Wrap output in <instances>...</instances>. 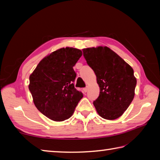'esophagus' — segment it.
Here are the masks:
<instances>
[{"label":"esophagus","mask_w":160,"mask_h":160,"mask_svg":"<svg viewBox=\"0 0 160 160\" xmlns=\"http://www.w3.org/2000/svg\"><path fill=\"white\" fill-rule=\"evenodd\" d=\"M88 88H85L83 89V91L85 92H88Z\"/></svg>","instance_id":"34e87169"}]
</instances>
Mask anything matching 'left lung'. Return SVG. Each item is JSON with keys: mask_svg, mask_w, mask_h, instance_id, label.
I'll use <instances>...</instances> for the list:
<instances>
[{"mask_svg": "<svg viewBox=\"0 0 160 160\" xmlns=\"http://www.w3.org/2000/svg\"><path fill=\"white\" fill-rule=\"evenodd\" d=\"M82 51L100 88L99 96L93 102L97 113L107 120L118 118L134 98L137 80L133 69L107 47L83 48Z\"/></svg>", "mask_w": 160, "mask_h": 160, "instance_id": "8db88e82", "label": "left lung"}]
</instances>
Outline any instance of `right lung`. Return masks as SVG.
<instances>
[{
  "mask_svg": "<svg viewBox=\"0 0 160 160\" xmlns=\"http://www.w3.org/2000/svg\"><path fill=\"white\" fill-rule=\"evenodd\" d=\"M82 55L78 48H59L43 58L29 76V90L35 107L51 120L68 119L82 98L73 84V66Z\"/></svg>",
  "mask_w": 160,
  "mask_h": 160,
  "instance_id": "add662e5",
  "label": "right lung"
}]
</instances>
